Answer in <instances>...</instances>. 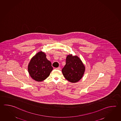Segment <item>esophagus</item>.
Returning a JSON list of instances; mask_svg holds the SVG:
<instances>
[{
    "instance_id": "34e87169",
    "label": "esophagus",
    "mask_w": 121,
    "mask_h": 121,
    "mask_svg": "<svg viewBox=\"0 0 121 121\" xmlns=\"http://www.w3.org/2000/svg\"><path fill=\"white\" fill-rule=\"evenodd\" d=\"M56 70H60V67H58V68H56Z\"/></svg>"
}]
</instances>
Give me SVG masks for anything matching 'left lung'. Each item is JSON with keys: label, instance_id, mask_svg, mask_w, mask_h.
Segmentation results:
<instances>
[{"label": "left lung", "instance_id": "1", "mask_svg": "<svg viewBox=\"0 0 121 121\" xmlns=\"http://www.w3.org/2000/svg\"><path fill=\"white\" fill-rule=\"evenodd\" d=\"M85 67L81 59L77 56L68 55L66 59V64L62 69L65 78L71 83L79 81L84 75Z\"/></svg>", "mask_w": 121, "mask_h": 121}]
</instances>
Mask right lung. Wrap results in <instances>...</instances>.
<instances>
[{
	"label": "right lung",
	"instance_id": "add662e5",
	"mask_svg": "<svg viewBox=\"0 0 121 121\" xmlns=\"http://www.w3.org/2000/svg\"><path fill=\"white\" fill-rule=\"evenodd\" d=\"M27 69L32 79L40 82L49 76L53 68L51 62L47 59L44 52L40 51L31 59Z\"/></svg>",
	"mask_w": 121,
	"mask_h": 121
}]
</instances>
